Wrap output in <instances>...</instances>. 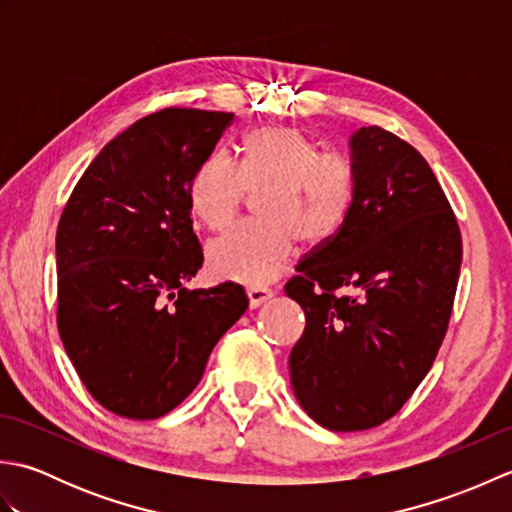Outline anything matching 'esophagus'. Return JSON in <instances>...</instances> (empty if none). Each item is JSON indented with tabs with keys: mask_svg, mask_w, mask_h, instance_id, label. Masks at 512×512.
<instances>
[{
	"mask_svg": "<svg viewBox=\"0 0 512 512\" xmlns=\"http://www.w3.org/2000/svg\"><path fill=\"white\" fill-rule=\"evenodd\" d=\"M246 295H248V306L250 308H259V306H262V303H266L270 297H273V290H268V288H248Z\"/></svg>",
	"mask_w": 512,
	"mask_h": 512,
	"instance_id": "1",
	"label": "esophagus"
}]
</instances>
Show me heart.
I'll use <instances>...</instances> for the list:
<instances>
[{"label":"heart","mask_w":512,"mask_h":512,"mask_svg":"<svg viewBox=\"0 0 512 512\" xmlns=\"http://www.w3.org/2000/svg\"><path fill=\"white\" fill-rule=\"evenodd\" d=\"M259 195L264 224L235 228L209 246L217 277L239 284H268L297 250L323 248L343 231L356 202V171L341 154L321 147L292 125H266L244 140L239 165L224 156L206 158L191 180V204L211 231L231 226L244 198Z\"/></svg>","instance_id":"b5f03b06"}]
</instances>
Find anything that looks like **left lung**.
<instances>
[{
	"instance_id": "obj_1",
	"label": "left lung",
	"mask_w": 512,
	"mask_h": 512,
	"mask_svg": "<svg viewBox=\"0 0 512 512\" xmlns=\"http://www.w3.org/2000/svg\"><path fill=\"white\" fill-rule=\"evenodd\" d=\"M356 202L286 284L306 314L290 352L299 405L330 431L389 420L427 376L453 310L460 226L416 149L387 129L350 138Z\"/></svg>"
}]
</instances>
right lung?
<instances>
[{
	"label": "right lung",
	"instance_id": "1",
	"mask_svg": "<svg viewBox=\"0 0 512 512\" xmlns=\"http://www.w3.org/2000/svg\"><path fill=\"white\" fill-rule=\"evenodd\" d=\"M233 114L167 107L110 140L85 169L57 228L65 352L94 400L154 420L200 383L242 317V286L187 290L202 268L191 180Z\"/></svg>",
	"mask_w": 512,
	"mask_h": 512
}]
</instances>
